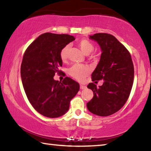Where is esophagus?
<instances>
[{
    "mask_svg": "<svg viewBox=\"0 0 151 151\" xmlns=\"http://www.w3.org/2000/svg\"><path fill=\"white\" fill-rule=\"evenodd\" d=\"M80 88H81V89H85L86 88V86L85 85H82V84H81Z\"/></svg>",
    "mask_w": 151,
    "mask_h": 151,
    "instance_id": "esophagus-1",
    "label": "esophagus"
}]
</instances>
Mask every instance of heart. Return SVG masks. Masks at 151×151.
Listing matches in <instances>:
<instances>
[{
    "instance_id": "1",
    "label": "heart",
    "mask_w": 151,
    "mask_h": 151,
    "mask_svg": "<svg viewBox=\"0 0 151 151\" xmlns=\"http://www.w3.org/2000/svg\"><path fill=\"white\" fill-rule=\"evenodd\" d=\"M78 46L81 50L86 55H88L94 49V45L91 41L86 39H82L78 42ZM70 49V45H66L60 50V57L63 60L66 59L68 51ZM70 75L78 81L83 80L84 78L89 73V68L84 65H75L68 70Z\"/></svg>"
}]
</instances>
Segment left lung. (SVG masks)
Returning a JSON list of instances; mask_svg holds the SVG:
<instances>
[{"label": "left lung", "instance_id": "1", "mask_svg": "<svg viewBox=\"0 0 151 151\" xmlns=\"http://www.w3.org/2000/svg\"><path fill=\"white\" fill-rule=\"evenodd\" d=\"M89 39L98 43L102 52L92 81L103 79V84L99 87L88 84L94 96L86 106L96 115L109 116L119 111L129 98L134 80L133 63L129 51L114 36L96 33Z\"/></svg>", "mask_w": 151, "mask_h": 151}]
</instances>
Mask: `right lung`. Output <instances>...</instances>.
Instances as JSON below:
<instances>
[{
	"label": "right lung",
	"mask_w": 151,
	"mask_h": 151,
	"mask_svg": "<svg viewBox=\"0 0 151 151\" xmlns=\"http://www.w3.org/2000/svg\"><path fill=\"white\" fill-rule=\"evenodd\" d=\"M73 36L47 32L40 35L25 51L20 75L25 93L34 109L48 118L63 116L79 91L77 82L69 77L55 81L63 60L60 50L75 40Z\"/></svg>",
	"instance_id": "obj_1"
}]
</instances>
